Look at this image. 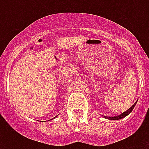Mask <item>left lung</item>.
<instances>
[{"mask_svg":"<svg viewBox=\"0 0 149 149\" xmlns=\"http://www.w3.org/2000/svg\"><path fill=\"white\" fill-rule=\"evenodd\" d=\"M136 103L137 102H135L134 105H132V106L131 107H130V108L128 109L127 111H126L125 112L122 113L121 114H120V115L117 116V117H105V118H107V119H109V120H119V119H121V118H125V117H126L127 115H128V114H129V113L132 112V110L134 109V106H135Z\"/></svg>","mask_w":149,"mask_h":149,"instance_id":"left-lung-1","label":"left lung"}]
</instances>
